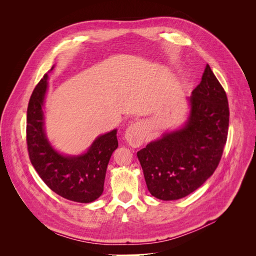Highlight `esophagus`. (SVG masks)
Instances as JSON below:
<instances>
[{
	"label": "esophagus",
	"mask_w": 256,
	"mask_h": 256,
	"mask_svg": "<svg viewBox=\"0 0 256 256\" xmlns=\"http://www.w3.org/2000/svg\"><path fill=\"white\" fill-rule=\"evenodd\" d=\"M125 138L130 146L132 147L141 146L144 143V138H145V129H144L143 124L140 122L131 124V125L128 126V128L126 129Z\"/></svg>",
	"instance_id": "34e87169"
}]
</instances>
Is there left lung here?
<instances>
[{
  "label": "left lung",
  "mask_w": 256,
  "mask_h": 256,
  "mask_svg": "<svg viewBox=\"0 0 256 256\" xmlns=\"http://www.w3.org/2000/svg\"><path fill=\"white\" fill-rule=\"evenodd\" d=\"M186 125L136 152L150 194L164 200L187 196L216 171L228 132L226 92L206 65L189 98Z\"/></svg>",
  "instance_id": "1"
}]
</instances>
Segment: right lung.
<instances>
[{"mask_svg":"<svg viewBox=\"0 0 256 256\" xmlns=\"http://www.w3.org/2000/svg\"><path fill=\"white\" fill-rule=\"evenodd\" d=\"M47 79L46 74L34 88L28 106L26 144L30 164L56 194L78 203L94 202L102 194L106 166L118 146L116 129L98 136L80 156H63L54 150L44 129L42 106Z\"/></svg>","mask_w":256,"mask_h":256,"instance_id":"obj_1","label":"right lung"}]
</instances>
